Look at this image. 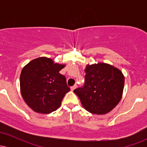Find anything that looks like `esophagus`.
I'll use <instances>...</instances> for the list:
<instances>
[{"instance_id": "34e87169", "label": "esophagus", "mask_w": 147, "mask_h": 147, "mask_svg": "<svg viewBox=\"0 0 147 147\" xmlns=\"http://www.w3.org/2000/svg\"><path fill=\"white\" fill-rule=\"evenodd\" d=\"M77 86L75 84V85H74V86H71V88H70V89H71V90L73 91L76 88H77Z\"/></svg>"}]
</instances>
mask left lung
<instances>
[{"instance_id":"obj_1","label":"left lung","mask_w":147,"mask_h":147,"mask_svg":"<svg viewBox=\"0 0 147 147\" xmlns=\"http://www.w3.org/2000/svg\"><path fill=\"white\" fill-rule=\"evenodd\" d=\"M85 84L74 92L84 109L92 114L105 115L119 104L124 86L120 70L105 63L87 64Z\"/></svg>"}]
</instances>
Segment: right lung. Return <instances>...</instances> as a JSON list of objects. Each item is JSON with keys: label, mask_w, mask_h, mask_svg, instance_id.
<instances>
[{"label": "right lung", "mask_w": 147, "mask_h": 147, "mask_svg": "<svg viewBox=\"0 0 147 147\" xmlns=\"http://www.w3.org/2000/svg\"><path fill=\"white\" fill-rule=\"evenodd\" d=\"M65 65L42 57L32 60L22 69L21 93L34 111L47 114L60 107L64 96L70 91L65 76L59 73Z\"/></svg>", "instance_id": "obj_1"}]
</instances>
